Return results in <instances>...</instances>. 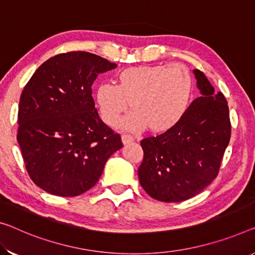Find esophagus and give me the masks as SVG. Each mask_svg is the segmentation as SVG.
I'll use <instances>...</instances> for the list:
<instances>
[{
    "label": "esophagus",
    "instance_id": "esophagus-1",
    "mask_svg": "<svg viewBox=\"0 0 255 255\" xmlns=\"http://www.w3.org/2000/svg\"><path fill=\"white\" fill-rule=\"evenodd\" d=\"M122 142H123V144L131 143V142H133V138H132L131 135H128V134H123L122 135Z\"/></svg>",
    "mask_w": 255,
    "mask_h": 255
}]
</instances>
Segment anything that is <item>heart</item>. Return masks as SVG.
<instances>
[{"label":"heart","mask_w":255,"mask_h":255,"mask_svg":"<svg viewBox=\"0 0 255 255\" xmlns=\"http://www.w3.org/2000/svg\"><path fill=\"white\" fill-rule=\"evenodd\" d=\"M193 95L194 78L183 65H143L117 73L116 85L100 84L97 104L106 124H116L130 104L133 113L121 128L136 131L147 127L152 133H164L181 122Z\"/></svg>","instance_id":"b5f03b06"}]
</instances>
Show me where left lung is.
<instances>
[{
	"label": "left lung",
	"instance_id": "obj_1",
	"mask_svg": "<svg viewBox=\"0 0 255 255\" xmlns=\"http://www.w3.org/2000/svg\"><path fill=\"white\" fill-rule=\"evenodd\" d=\"M201 97L177 127L141 140L143 160L138 168L141 187L159 202L194 197L218 175L232 133L228 104L214 93L204 73L194 69Z\"/></svg>",
	"mask_w": 255,
	"mask_h": 255
}]
</instances>
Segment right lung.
Here are the masks:
<instances>
[{"label":"right lung","mask_w":255,"mask_h":255,"mask_svg":"<svg viewBox=\"0 0 255 255\" xmlns=\"http://www.w3.org/2000/svg\"><path fill=\"white\" fill-rule=\"evenodd\" d=\"M116 67L84 51L61 53L23 88L17 140L30 179L46 193L74 197L91 189L122 148L120 134L99 117L91 88L98 74Z\"/></svg>","instance_id":"add662e5"}]
</instances>
